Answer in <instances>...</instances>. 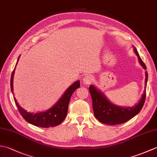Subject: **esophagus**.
Wrapping results in <instances>:
<instances>
[{"instance_id": "1", "label": "esophagus", "mask_w": 157, "mask_h": 157, "mask_svg": "<svg viewBox=\"0 0 157 157\" xmlns=\"http://www.w3.org/2000/svg\"><path fill=\"white\" fill-rule=\"evenodd\" d=\"M94 80V78L90 75H86L84 78H83V82L84 83V84H90Z\"/></svg>"}]
</instances>
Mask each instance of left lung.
<instances>
[{"mask_svg": "<svg viewBox=\"0 0 157 157\" xmlns=\"http://www.w3.org/2000/svg\"><path fill=\"white\" fill-rule=\"evenodd\" d=\"M134 51L136 55L138 56L140 63L143 67V68L146 69V66L140 57L136 48H134ZM147 80L148 73L146 72V85ZM146 87L144 94L142 95V98L138 105H136L134 107L122 108L112 104L94 86H90L89 90L92 100L93 111H94L96 118L101 123L108 125L121 124V123L129 121V119L138 114L142 109L146 98Z\"/></svg>", "mask_w": 157, "mask_h": 157, "instance_id": "8db88e82", "label": "left lung"}]
</instances>
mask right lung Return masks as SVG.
I'll list each match as a JSON object with an SVG mask.
<instances>
[{"mask_svg":"<svg viewBox=\"0 0 157 157\" xmlns=\"http://www.w3.org/2000/svg\"><path fill=\"white\" fill-rule=\"evenodd\" d=\"M14 72L15 69H13L11 77V89L12 92H13V80ZM79 86H80V83L79 81L73 83L67 90L64 94L62 96V97L60 98L57 103H56V105L53 106L51 109H50L45 112L35 113V114L27 112L19 105L15 97L14 101L20 114L21 115L23 119H25V121H27L28 123L36 126L41 127V128L55 127L61 124L64 121L67 114L68 105L71 96L75 90L79 88Z\"/></svg>","mask_w":157,"mask_h":157,"instance_id":"add662e5","label":"right lung"}]
</instances>
